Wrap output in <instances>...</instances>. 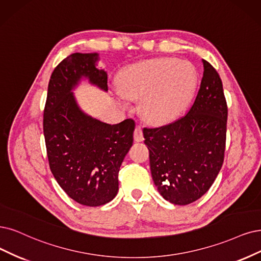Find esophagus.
I'll return each instance as SVG.
<instances>
[{
	"mask_svg": "<svg viewBox=\"0 0 261 261\" xmlns=\"http://www.w3.org/2000/svg\"><path fill=\"white\" fill-rule=\"evenodd\" d=\"M133 137H134V141L136 142H142L144 140L143 131H142L141 127L136 128V130H134V133H133Z\"/></svg>",
	"mask_w": 261,
	"mask_h": 261,
	"instance_id": "34e87169",
	"label": "esophagus"
}]
</instances>
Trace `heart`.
<instances>
[{
  "instance_id": "1",
  "label": "heart",
  "mask_w": 261,
  "mask_h": 261,
  "mask_svg": "<svg viewBox=\"0 0 261 261\" xmlns=\"http://www.w3.org/2000/svg\"><path fill=\"white\" fill-rule=\"evenodd\" d=\"M119 85L125 98H142L144 117L152 123H162L187 108L197 88L198 72L189 61L158 58L127 67L119 77Z\"/></svg>"
}]
</instances>
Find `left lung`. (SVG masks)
Wrapping results in <instances>:
<instances>
[{
	"label": "left lung",
	"mask_w": 261,
	"mask_h": 261,
	"mask_svg": "<svg viewBox=\"0 0 261 261\" xmlns=\"http://www.w3.org/2000/svg\"><path fill=\"white\" fill-rule=\"evenodd\" d=\"M204 72L197 98L181 118L144 128L150 172L159 194L177 205L200 199L213 185L224 162L228 109L216 70L202 59Z\"/></svg>",
	"instance_id": "left-lung-1"
}]
</instances>
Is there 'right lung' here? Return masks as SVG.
Instances as JSON below:
<instances>
[{
    "label": "right lung",
    "instance_id": "right-lung-1",
    "mask_svg": "<svg viewBox=\"0 0 261 261\" xmlns=\"http://www.w3.org/2000/svg\"><path fill=\"white\" fill-rule=\"evenodd\" d=\"M99 54L75 53L54 70L44 110L47 157L58 184L77 203L100 206L118 192V172L133 143L136 123L110 124L85 113L73 90L83 81L108 92Z\"/></svg>",
    "mask_w": 261,
    "mask_h": 261
}]
</instances>
